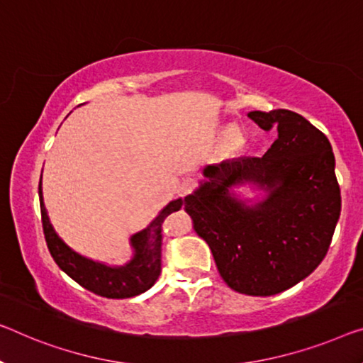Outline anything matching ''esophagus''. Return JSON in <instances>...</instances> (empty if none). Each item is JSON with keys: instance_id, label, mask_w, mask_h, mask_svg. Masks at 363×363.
<instances>
[{"instance_id": "1", "label": "esophagus", "mask_w": 363, "mask_h": 363, "mask_svg": "<svg viewBox=\"0 0 363 363\" xmlns=\"http://www.w3.org/2000/svg\"><path fill=\"white\" fill-rule=\"evenodd\" d=\"M194 186H196V178L193 177H185L180 183V186H178V191H180L183 196H186V194H189L194 189Z\"/></svg>"}]
</instances>
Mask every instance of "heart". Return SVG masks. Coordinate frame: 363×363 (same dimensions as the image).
Segmentation results:
<instances>
[{"instance_id":"heart-1","label":"heart","mask_w":363,"mask_h":363,"mask_svg":"<svg viewBox=\"0 0 363 363\" xmlns=\"http://www.w3.org/2000/svg\"><path fill=\"white\" fill-rule=\"evenodd\" d=\"M228 138L235 141V139H238V133L237 131H230V133H228Z\"/></svg>"}]
</instances>
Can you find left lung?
I'll return each mask as SVG.
<instances>
[{
	"label": "left lung",
	"instance_id": "left-lung-1",
	"mask_svg": "<svg viewBox=\"0 0 363 363\" xmlns=\"http://www.w3.org/2000/svg\"><path fill=\"white\" fill-rule=\"evenodd\" d=\"M248 116L264 131L274 128L276 141L261 157L206 167V182L185 198V211L227 286L267 297L303 281L325 259L341 214V189L331 144L308 120L284 108ZM245 181L268 189L255 208L228 193Z\"/></svg>",
	"mask_w": 363,
	"mask_h": 363
}]
</instances>
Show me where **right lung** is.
Instances as JSON below:
<instances>
[{
	"label": "right lung",
	"instance_id": "right-lung-1",
	"mask_svg": "<svg viewBox=\"0 0 363 363\" xmlns=\"http://www.w3.org/2000/svg\"><path fill=\"white\" fill-rule=\"evenodd\" d=\"M38 196H40L42 225L45 233V242L53 256L55 263L63 269L71 279L87 291L107 298H130L146 292L154 286L160 274V245H162V222L170 213H175L182 208L183 199H175L165 206L147 228L136 233L131 238L135 248V258L121 267H110L87 259L66 245L50 224L45 206L42 198V178L38 185Z\"/></svg>",
	"mask_w": 363,
	"mask_h": 363
}]
</instances>
